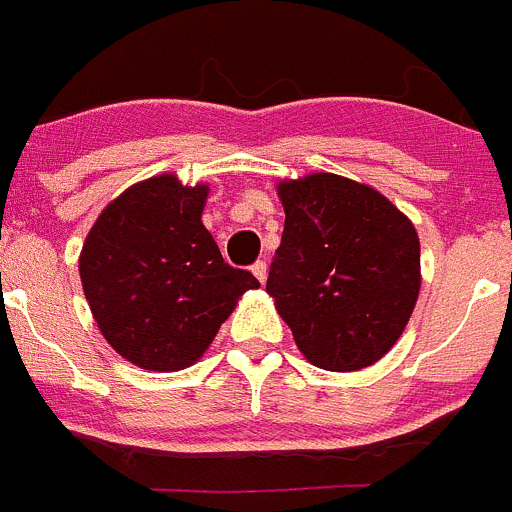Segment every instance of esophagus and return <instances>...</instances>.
I'll use <instances>...</instances> for the list:
<instances>
[{"label":"esophagus","instance_id":"obj_1","mask_svg":"<svg viewBox=\"0 0 512 512\" xmlns=\"http://www.w3.org/2000/svg\"><path fill=\"white\" fill-rule=\"evenodd\" d=\"M252 275H255L257 280H260V283H265L267 280V265L262 260H257L255 265H252Z\"/></svg>","mask_w":512,"mask_h":512}]
</instances>
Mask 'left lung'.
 <instances>
[{
  "instance_id": "1",
  "label": "left lung",
  "mask_w": 512,
  "mask_h": 512,
  "mask_svg": "<svg viewBox=\"0 0 512 512\" xmlns=\"http://www.w3.org/2000/svg\"><path fill=\"white\" fill-rule=\"evenodd\" d=\"M285 229L267 293L300 353L358 371L391 351L419 298V237L384 194L338 174L278 184Z\"/></svg>"
}]
</instances>
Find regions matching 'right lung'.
Returning a JSON list of instances; mask_svg holds the SVG:
<instances>
[{
    "instance_id": "right-lung-1",
    "label": "right lung",
    "mask_w": 512,
    "mask_h": 512,
    "mask_svg": "<svg viewBox=\"0 0 512 512\" xmlns=\"http://www.w3.org/2000/svg\"><path fill=\"white\" fill-rule=\"evenodd\" d=\"M209 186L174 174L138 181L95 219L80 252L90 313L116 353L146 371H181L204 356L245 290L202 224Z\"/></svg>"
}]
</instances>
